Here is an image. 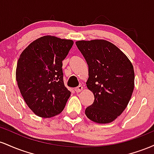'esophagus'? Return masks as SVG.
I'll use <instances>...</instances> for the list:
<instances>
[{
	"label": "esophagus",
	"mask_w": 154,
	"mask_h": 154,
	"mask_svg": "<svg viewBox=\"0 0 154 154\" xmlns=\"http://www.w3.org/2000/svg\"><path fill=\"white\" fill-rule=\"evenodd\" d=\"M82 89H83L82 86V85H79L77 88H75V91L76 93H79V92H81V91H82Z\"/></svg>",
	"instance_id": "esophagus-1"
}]
</instances>
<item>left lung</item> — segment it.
Masks as SVG:
<instances>
[{
	"mask_svg": "<svg viewBox=\"0 0 154 154\" xmlns=\"http://www.w3.org/2000/svg\"><path fill=\"white\" fill-rule=\"evenodd\" d=\"M76 45L87 61L86 85L95 98L85 109V115L94 122L110 123L123 112L131 98L133 66L122 51L107 40H79Z\"/></svg>",
	"mask_w": 154,
	"mask_h": 154,
	"instance_id": "left-lung-1",
	"label": "left lung"
}]
</instances>
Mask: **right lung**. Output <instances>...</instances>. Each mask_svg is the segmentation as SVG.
Instances as JSON below:
<instances>
[{
  "mask_svg": "<svg viewBox=\"0 0 154 154\" xmlns=\"http://www.w3.org/2000/svg\"><path fill=\"white\" fill-rule=\"evenodd\" d=\"M74 42L43 36L29 44L17 62L16 79L25 103L37 116L50 118L63 110L71 95L64 86L62 61Z\"/></svg>",
  "mask_w": 154,
  "mask_h": 154,
  "instance_id": "right-lung-1",
  "label": "right lung"
}]
</instances>
